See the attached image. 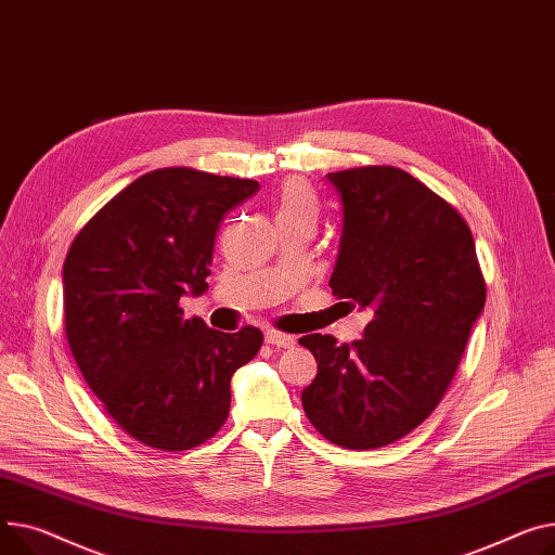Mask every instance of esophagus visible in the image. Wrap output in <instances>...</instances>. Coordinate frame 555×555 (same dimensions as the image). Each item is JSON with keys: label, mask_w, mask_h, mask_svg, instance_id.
I'll return each mask as SVG.
<instances>
[{"label": "esophagus", "mask_w": 555, "mask_h": 555, "mask_svg": "<svg viewBox=\"0 0 555 555\" xmlns=\"http://www.w3.org/2000/svg\"><path fill=\"white\" fill-rule=\"evenodd\" d=\"M266 341L274 348H292L294 344H297V339H294L292 335H285V332H276V330L266 332Z\"/></svg>", "instance_id": "1"}]
</instances>
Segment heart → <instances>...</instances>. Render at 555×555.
Wrapping results in <instances>:
<instances>
[{
	"label": "heart",
	"instance_id": "heart-1",
	"mask_svg": "<svg viewBox=\"0 0 555 555\" xmlns=\"http://www.w3.org/2000/svg\"><path fill=\"white\" fill-rule=\"evenodd\" d=\"M279 216H317V203L301 180H287L279 198Z\"/></svg>",
	"mask_w": 555,
	"mask_h": 555
}]
</instances>
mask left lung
<instances>
[{"mask_svg":"<svg viewBox=\"0 0 555 555\" xmlns=\"http://www.w3.org/2000/svg\"><path fill=\"white\" fill-rule=\"evenodd\" d=\"M325 178L341 203L330 287L373 321L350 346L330 335L299 339L319 363L301 401L332 444L367 451L435 411L485 310L487 285L466 220L411 173L377 165Z\"/></svg>","mask_w":555,"mask_h":555,"instance_id":"left-lung-1","label":"left lung"}]
</instances>
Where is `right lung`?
I'll return each mask as SVG.
<instances>
[{
	"label": "right lung",
	"mask_w": 555,
	"mask_h": 555,
	"mask_svg": "<svg viewBox=\"0 0 555 555\" xmlns=\"http://www.w3.org/2000/svg\"><path fill=\"white\" fill-rule=\"evenodd\" d=\"M256 180L188 167L144 173L73 241L64 270V327L104 411L140 444L190 451L230 413L232 375L263 332H220L184 317L180 297L209 287L214 236Z\"/></svg>",
	"instance_id": "add662e5"
}]
</instances>
